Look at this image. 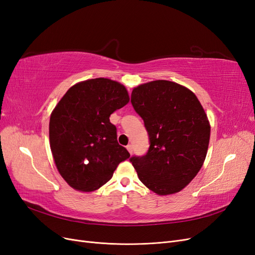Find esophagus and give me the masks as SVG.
I'll list each match as a JSON object with an SVG mask.
<instances>
[{
  "instance_id": "1",
  "label": "esophagus",
  "mask_w": 255,
  "mask_h": 255,
  "mask_svg": "<svg viewBox=\"0 0 255 255\" xmlns=\"http://www.w3.org/2000/svg\"><path fill=\"white\" fill-rule=\"evenodd\" d=\"M127 149H128V151L132 154V152H133V145L132 144H128L127 145Z\"/></svg>"
}]
</instances>
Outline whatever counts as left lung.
Returning a JSON list of instances; mask_svg holds the SVG:
<instances>
[{
    "label": "left lung",
    "instance_id": "obj_1",
    "mask_svg": "<svg viewBox=\"0 0 255 255\" xmlns=\"http://www.w3.org/2000/svg\"><path fill=\"white\" fill-rule=\"evenodd\" d=\"M130 102L149 135L145 155L129 161L139 180L155 194L182 190L201 169L211 127L194 92L174 82L158 80L133 89Z\"/></svg>",
    "mask_w": 255,
    "mask_h": 255
}]
</instances>
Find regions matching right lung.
Returning <instances> with one entry per match:
<instances>
[{
  "label": "right lung",
  "mask_w": 255,
  "mask_h": 255,
  "mask_svg": "<svg viewBox=\"0 0 255 255\" xmlns=\"http://www.w3.org/2000/svg\"><path fill=\"white\" fill-rule=\"evenodd\" d=\"M128 101L123 85L99 78L73 85L55 106L50 118V146L58 172L72 188H100L129 157L110 121Z\"/></svg>",
  "instance_id": "right-lung-1"
}]
</instances>
